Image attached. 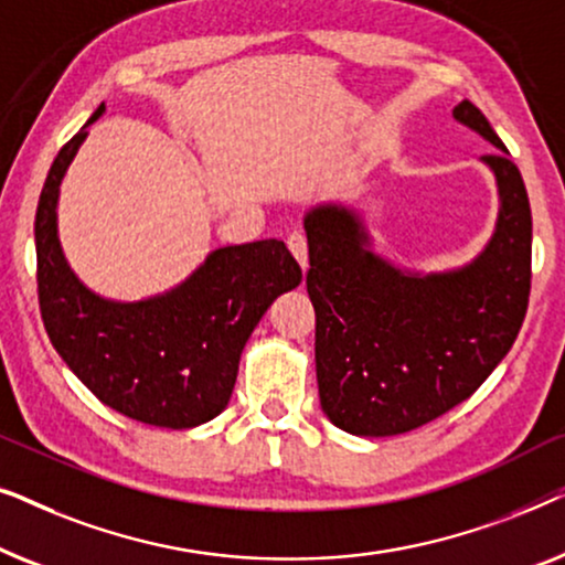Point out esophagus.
<instances>
[{
    "mask_svg": "<svg viewBox=\"0 0 565 565\" xmlns=\"http://www.w3.org/2000/svg\"><path fill=\"white\" fill-rule=\"evenodd\" d=\"M288 249L296 262L300 265V269H308V244H306V236L303 234H290L288 236Z\"/></svg>",
    "mask_w": 565,
    "mask_h": 565,
    "instance_id": "34e87169",
    "label": "esophagus"
}]
</instances>
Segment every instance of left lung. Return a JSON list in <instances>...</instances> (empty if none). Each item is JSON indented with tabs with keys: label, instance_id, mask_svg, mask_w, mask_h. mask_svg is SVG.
Instances as JSON below:
<instances>
[{
	"label": "left lung",
	"instance_id": "left-lung-1",
	"mask_svg": "<svg viewBox=\"0 0 565 565\" xmlns=\"http://www.w3.org/2000/svg\"><path fill=\"white\" fill-rule=\"evenodd\" d=\"M455 120L497 146V231L460 269L416 275L370 252L344 205L306 213V288L316 311V377L323 414L358 437H393L473 396L512 350L530 300L532 213L522 174L473 103Z\"/></svg>",
	"mask_w": 565,
	"mask_h": 565
}]
</instances>
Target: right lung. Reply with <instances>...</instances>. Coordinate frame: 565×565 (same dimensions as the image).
I'll use <instances>...</instances> for the list:
<instances>
[{"label":"right lung","mask_w":565,"mask_h":565,"mask_svg":"<svg viewBox=\"0 0 565 565\" xmlns=\"http://www.w3.org/2000/svg\"><path fill=\"white\" fill-rule=\"evenodd\" d=\"M84 128L53 159L35 213L38 300L51 344L74 375L130 419L167 429L211 422L228 406L246 339L282 292L303 280L277 238L223 246L182 285L136 303L99 298L76 280L58 244L56 203Z\"/></svg>","instance_id":"obj_1"}]
</instances>
